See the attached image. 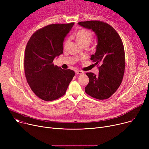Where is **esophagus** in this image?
<instances>
[{
  "mask_svg": "<svg viewBox=\"0 0 149 149\" xmlns=\"http://www.w3.org/2000/svg\"><path fill=\"white\" fill-rule=\"evenodd\" d=\"M75 74H79V75H82V74H84V72L82 71V70H75Z\"/></svg>",
  "mask_w": 149,
  "mask_h": 149,
  "instance_id": "esophagus-1",
  "label": "esophagus"
}]
</instances>
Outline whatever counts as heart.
<instances>
[{"mask_svg": "<svg viewBox=\"0 0 149 149\" xmlns=\"http://www.w3.org/2000/svg\"><path fill=\"white\" fill-rule=\"evenodd\" d=\"M75 36L77 39V40L79 41L82 45L86 43H90L93 38L92 33L91 32V31L86 29H79V31H77V33L75 34ZM68 43H69V39H67L64 43V46L66 47Z\"/></svg>", "mask_w": 149, "mask_h": 149, "instance_id": "b5f03b06", "label": "heart"}]
</instances>
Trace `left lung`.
Here are the masks:
<instances>
[{
	"mask_svg": "<svg viewBox=\"0 0 149 149\" xmlns=\"http://www.w3.org/2000/svg\"><path fill=\"white\" fill-rule=\"evenodd\" d=\"M80 26L91 29L97 37L96 52L91 60L99 65V74L87 72L89 82L85 88L87 94L98 100L111 97L120 86L125 69V54L119 34L106 23L97 20L80 22Z\"/></svg>",
	"mask_w": 149,
	"mask_h": 149,
	"instance_id": "obj_1",
	"label": "left lung"
}]
</instances>
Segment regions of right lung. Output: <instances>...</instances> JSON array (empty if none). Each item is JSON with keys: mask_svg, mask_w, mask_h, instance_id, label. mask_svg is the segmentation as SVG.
Segmentation results:
<instances>
[{"mask_svg": "<svg viewBox=\"0 0 149 149\" xmlns=\"http://www.w3.org/2000/svg\"><path fill=\"white\" fill-rule=\"evenodd\" d=\"M74 23L52 24L37 30L26 45L24 69L29 86L45 101L57 100L65 94L75 75L74 70L54 66V59L63 52V42Z\"/></svg>", "mask_w": 149, "mask_h": 149, "instance_id": "right-lung-1", "label": "right lung"}]
</instances>
